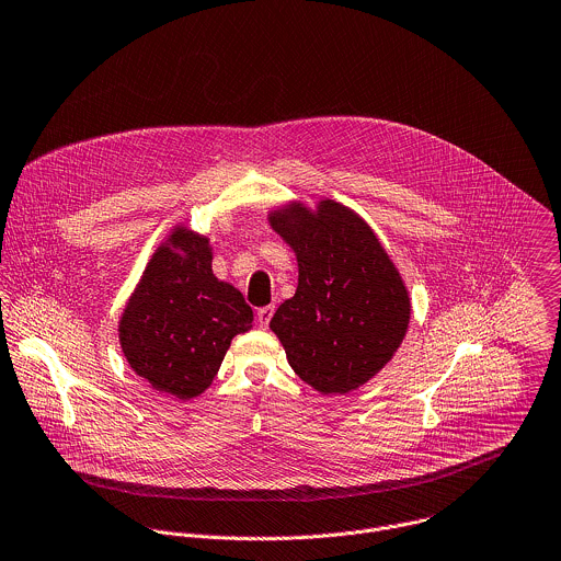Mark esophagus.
Returning a JSON list of instances; mask_svg holds the SVG:
<instances>
[{
  "label": "esophagus",
  "mask_w": 561,
  "mask_h": 561,
  "mask_svg": "<svg viewBox=\"0 0 561 561\" xmlns=\"http://www.w3.org/2000/svg\"><path fill=\"white\" fill-rule=\"evenodd\" d=\"M273 312H275V306H264V308H260V310H257V314H255L257 325H260V328H268Z\"/></svg>",
  "instance_id": "34e87169"
}]
</instances>
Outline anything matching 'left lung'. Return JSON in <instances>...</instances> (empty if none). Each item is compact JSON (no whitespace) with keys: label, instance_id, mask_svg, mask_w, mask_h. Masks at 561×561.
Returning a JSON list of instances; mask_svg holds the SVG:
<instances>
[{"label":"left lung","instance_id":"1","mask_svg":"<svg viewBox=\"0 0 561 561\" xmlns=\"http://www.w3.org/2000/svg\"><path fill=\"white\" fill-rule=\"evenodd\" d=\"M295 251L299 284L271 319L295 374L323 396L369 382L402 345L411 297L374 229L332 198L268 214Z\"/></svg>","mask_w":561,"mask_h":561}]
</instances>
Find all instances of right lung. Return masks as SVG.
<instances>
[{
	"mask_svg": "<svg viewBox=\"0 0 561 561\" xmlns=\"http://www.w3.org/2000/svg\"><path fill=\"white\" fill-rule=\"evenodd\" d=\"M253 310L211 271V244L176 225L148 260L126 301L117 334L130 369L152 389L190 400L216 378Z\"/></svg>",
	"mask_w": 561,
	"mask_h": 561,
	"instance_id": "add662e5",
	"label": "right lung"
}]
</instances>
